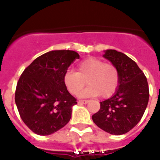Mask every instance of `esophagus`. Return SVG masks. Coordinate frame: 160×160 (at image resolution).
<instances>
[{
  "label": "esophagus",
  "mask_w": 160,
  "mask_h": 160,
  "mask_svg": "<svg viewBox=\"0 0 160 160\" xmlns=\"http://www.w3.org/2000/svg\"><path fill=\"white\" fill-rule=\"evenodd\" d=\"M88 102H89V100H79V101H78V104H80V105H82V104H87Z\"/></svg>",
  "instance_id": "1"
}]
</instances>
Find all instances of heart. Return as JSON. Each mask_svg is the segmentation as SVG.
I'll return each instance as SVG.
<instances>
[{"label": "heart", "mask_w": 160, "mask_h": 160, "mask_svg": "<svg viewBox=\"0 0 160 160\" xmlns=\"http://www.w3.org/2000/svg\"><path fill=\"white\" fill-rule=\"evenodd\" d=\"M76 70V72L67 70L63 75L64 85L71 95H79L86 82L89 86L81 92L82 97L100 95L102 98H109L118 90L119 70L112 63L88 57L78 64Z\"/></svg>", "instance_id": "b5f03b06"}]
</instances>
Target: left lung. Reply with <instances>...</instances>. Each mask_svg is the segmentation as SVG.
<instances>
[{"label": "left lung", "mask_w": 160, "mask_h": 160, "mask_svg": "<svg viewBox=\"0 0 160 160\" xmlns=\"http://www.w3.org/2000/svg\"><path fill=\"white\" fill-rule=\"evenodd\" d=\"M104 57L118 68L119 85L111 98L100 102V110L92 119L107 133L120 135L131 130L144 115L149 102V85L144 72L126 55L107 50Z\"/></svg>", "instance_id": "obj_1"}]
</instances>
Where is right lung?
Wrapping results in <instances>:
<instances>
[{"instance_id":"add662e5","label":"right lung","mask_w":160,"mask_h":160,"mask_svg":"<svg viewBox=\"0 0 160 160\" xmlns=\"http://www.w3.org/2000/svg\"><path fill=\"white\" fill-rule=\"evenodd\" d=\"M80 55L73 51H52L25 69L16 85L15 101L21 119L31 131L49 135L71 118L76 99L63 82V75Z\"/></svg>"}]
</instances>
